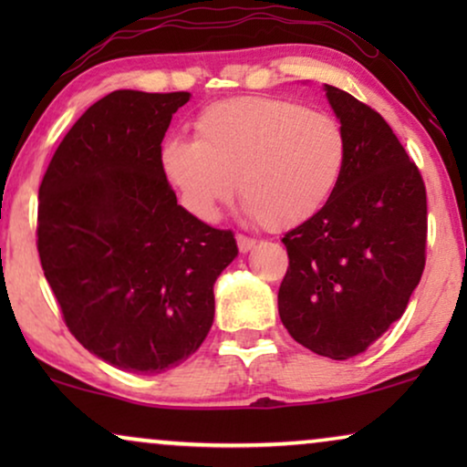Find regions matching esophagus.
I'll use <instances>...</instances> for the list:
<instances>
[{
  "mask_svg": "<svg viewBox=\"0 0 467 467\" xmlns=\"http://www.w3.org/2000/svg\"><path fill=\"white\" fill-rule=\"evenodd\" d=\"M235 240H238V248H240V253H248V251H253L254 244H257V240L248 238V235H242V234L235 235Z\"/></svg>",
  "mask_w": 467,
  "mask_h": 467,
  "instance_id": "obj_1",
  "label": "esophagus"
}]
</instances>
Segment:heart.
Masks as SVG:
<instances>
[{
	"label": "heart",
	"mask_w": 467,
	"mask_h": 467,
	"mask_svg": "<svg viewBox=\"0 0 467 467\" xmlns=\"http://www.w3.org/2000/svg\"><path fill=\"white\" fill-rule=\"evenodd\" d=\"M197 138H168L159 163L182 206L202 221L238 193L267 229L312 219L334 195L347 165V136L325 112L280 98H234L208 106Z\"/></svg>",
	"instance_id": "b5f03b06"
}]
</instances>
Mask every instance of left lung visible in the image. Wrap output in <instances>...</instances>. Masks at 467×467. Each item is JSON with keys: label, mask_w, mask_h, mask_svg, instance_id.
I'll return each mask as SVG.
<instances>
[{"label": "left lung", "mask_w": 467, "mask_h": 467, "mask_svg": "<svg viewBox=\"0 0 467 467\" xmlns=\"http://www.w3.org/2000/svg\"><path fill=\"white\" fill-rule=\"evenodd\" d=\"M323 88L347 136V165L329 202L285 234L278 315L293 340L344 361L404 315L425 267L427 195L387 120L342 88Z\"/></svg>", "instance_id": "1"}]
</instances>
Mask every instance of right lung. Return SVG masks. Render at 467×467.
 Returning <instances> with one entry per match:
<instances>
[{
	"mask_svg": "<svg viewBox=\"0 0 467 467\" xmlns=\"http://www.w3.org/2000/svg\"><path fill=\"white\" fill-rule=\"evenodd\" d=\"M187 91H112L50 159L37 193V253L66 325L99 359L161 374L214 321V283L238 257L232 232L187 213L159 152Z\"/></svg>",
	"mask_w": 467,
	"mask_h": 467,
	"instance_id": "add662e5",
	"label": "right lung"
}]
</instances>
